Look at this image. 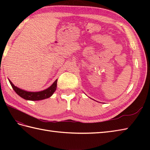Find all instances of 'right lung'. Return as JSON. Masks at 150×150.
<instances>
[{
	"label": "right lung",
	"instance_id": "right-lung-1",
	"mask_svg": "<svg viewBox=\"0 0 150 150\" xmlns=\"http://www.w3.org/2000/svg\"><path fill=\"white\" fill-rule=\"evenodd\" d=\"M9 83L11 84L13 89L16 92V93L18 95L22 98H24V99L29 100H39L49 98L52 96L57 89V80L54 82L53 84L50 88L46 89L45 90L39 92H30L22 90L21 89H19L18 88L16 87L9 80Z\"/></svg>",
	"mask_w": 150,
	"mask_h": 150
}]
</instances>
